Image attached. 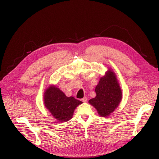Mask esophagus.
Segmentation results:
<instances>
[{"mask_svg": "<svg viewBox=\"0 0 159 159\" xmlns=\"http://www.w3.org/2000/svg\"><path fill=\"white\" fill-rule=\"evenodd\" d=\"M81 101H82V102H87V97H84V98H82V99H81Z\"/></svg>", "mask_w": 159, "mask_h": 159, "instance_id": "esophagus-1", "label": "esophagus"}]
</instances>
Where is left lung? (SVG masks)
I'll use <instances>...</instances> for the list:
<instances>
[{"instance_id": "1", "label": "left lung", "mask_w": 159, "mask_h": 159, "mask_svg": "<svg viewBox=\"0 0 159 159\" xmlns=\"http://www.w3.org/2000/svg\"><path fill=\"white\" fill-rule=\"evenodd\" d=\"M96 96L89 101L94 106L98 114L108 116L118 106L122 98V92L115 74L109 70L106 75L101 77L96 87Z\"/></svg>"}]
</instances>
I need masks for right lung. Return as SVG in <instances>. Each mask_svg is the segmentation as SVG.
Masks as SVG:
<instances>
[{"mask_svg":"<svg viewBox=\"0 0 159 159\" xmlns=\"http://www.w3.org/2000/svg\"><path fill=\"white\" fill-rule=\"evenodd\" d=\"M82 102L74 97H67L59 88L50 85L44 94V104L52 115L59 121L70 120L75 109Z\"/></svg>","mask_w":159,"mask_h":159,"instance_id":"add662e5","label":"right lung"}]
</instances>
